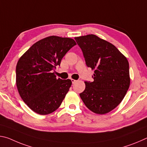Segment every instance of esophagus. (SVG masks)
<instances>
[{"label": "esophagus", "mask_w": 147, "mask_h": 147, "mask_svg": "<svg viewBox=\"0 0 147 147\" xmlns=\"http://www.w3.org/2000/svg\"><path fill=\"white\" fill-rule=\"evenodd\" d=\"M71 82H72V83H73V84H74V83L76 82V80H74V79H71Z\"/></svg>", "instance_id": "1"}]
</instances>
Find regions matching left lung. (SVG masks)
I'll list each match as a JSON object with an SVG mask.
<instances>
[{
	"mask_svg": "<svg viewBox=\"0 0 147 147\" xmlns=\"http://www.w3.org/2000/svg\"><path fill=\"white\" fill-rule=\"evenodd\" d=\"M74 39L86 65L94 71V81L84 82L86 89L80 98L93 113H108L121 102L130 86L128 59L113 44L94 34Z\"/></svg>",
	"mask_w": 147,
	"mask_h": 147,
	"instance_id": "1",
	"label": "left lung"
}]
</instances>
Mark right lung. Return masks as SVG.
<instances>
[{"instance_id":"obj_1","label":"right lung","mask_w":147,"mask_h":147,"mask_svg":"<svg viewBox=\"0 0 147 147\" xmlns=\"http://www.w3.org/2000/svg\"><path fill=\"white\" fill-rule=\"evenodd\" d=\"M76 45L71 38L49 36L35 43L19 58L16 66L17 90L34 112L48 115L60 106L72 82L56 78L53 71Z\"/></svg>"}]
</instances>
